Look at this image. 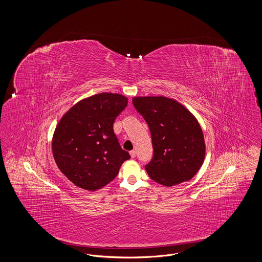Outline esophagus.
I'll list each match as a JSON object with an SVG mask.
<instances>
[{
    "instance_id": "1",
    "label": "esophagus",
    "mask_w": 262,
    "mask_h": 262,
    "mask_svg": "<svg viewBox=\"0 0 262 262\" xmlns=\"http://www.w3.org/2000/svg\"><path fill=\"white\" fill-rule=\"evenodd\" d=\"M129 154H130V157H132V158H135L136 155H137V153H136L135 150H132V151L129 152Z\"/></svg>"
}]
</instances>
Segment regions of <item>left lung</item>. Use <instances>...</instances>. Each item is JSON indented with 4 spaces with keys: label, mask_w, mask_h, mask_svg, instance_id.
Segmentation results:
<instances>
[{
    "label": "left lung",
    "mask_w": 262,
    "mask_h": 262,
    "mask_svg": "<svg viewBox=\"0 0 262 262\" xmlns=\"http://www.w3.org/2000/svg\"><path fill=\"white\" fill-rule=\"evenodd\" d=\"M133 103L149 126L153 157L145 165L150 178L164 187L189 181L205 158L202 128L194 115L177 100L137 96Z\"/></svg>",
    "instance_id": "obj_1"
}]
</instances>
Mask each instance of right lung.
Listing matches in <instances>:
<instances>
[{
    "label": "right lung",
    "instance_id": "1",
    "mask_svg": "<svg viewBox=\"0 0 262 262\" xmlns=\"http://www.w3.org/2000/svg\"><path fill=\"white\" fill-rule=\"evenodd\" d=\"M126 105L124 95L102 92L78 101L61 118L52 138L53 156L76 187L90 191L105 187L130 158L113 129Z\"/></svg>",
    "mask_w": 262,
    "mask_h": 262
}]
</instances>
